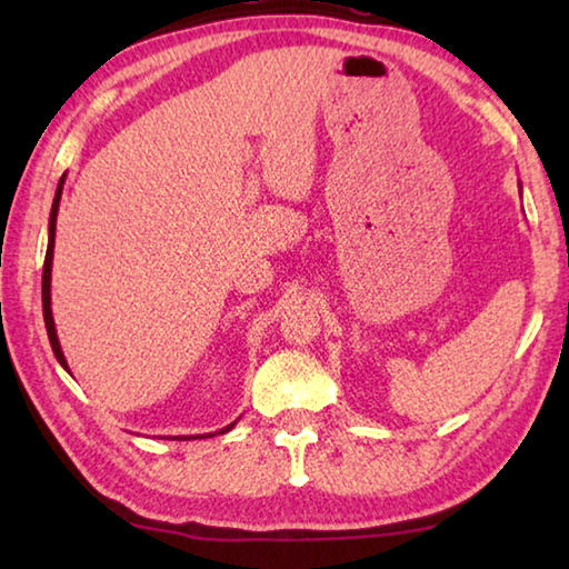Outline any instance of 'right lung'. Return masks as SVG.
Here are the masks:
<instances>
[{
  "instance_id": "add662e5",
  "label": "right lung",
  "mask_w": 569,
  "mask_h": 569,
  "mask_svg": "<svg viewBox=\"0 0 569 569\" xmlns=\"http://www.w3.org/2000/svg\"><path fill=\"white\" fill-rule=\"evenodd\" d=\"M62 188H64V176L57 182V192H54V200H52V213H50V233H47V256H44V271H42V313H44V326H47V336H50V346L54 351V359L60 361V366L64 371H70V366H67V359L62 353V346L60 339H57V329H54V319H52V256H54V230H57V210H60V198H62ZM236 427L233 423H228L220 431H213V435H190V437H172L178 441H188V439H206V437H216V435H226Z\"/></svg>"
}]
</instances>
